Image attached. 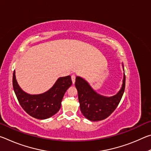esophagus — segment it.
<instances>
[{
	"label": "esophagus",
	"mask_w": 151,
	"mask_h": 151,
	"mask_svg": "<svg viewBox=\"0 0 151 151\" xmlns=\"http://www.w3.org/2000/svg\"><path fill=\"white\" fill-rule=\"evenodd\" d=\"M71 79H72V81H73V83L74 84L75 83V79H76V76L75 75H73L71 76Z\"/></svg>",
	"instance_id": "34e87169"
}]
</instances>
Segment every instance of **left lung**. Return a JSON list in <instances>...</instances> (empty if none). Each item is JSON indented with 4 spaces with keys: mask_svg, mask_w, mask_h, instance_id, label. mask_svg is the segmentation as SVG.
<instances>
[{
    "mask_svg": "<svg viewBox=\"0 0 151 151\" xmlns=\"http://www.w3.org/2000/svg\"><path fill=\"white\" fill-rule=\"evenodd\" d=\"M75 86L83 115L91 121H101L111 115L119 105L125 88V75L124 73L121 90L116 95L111 97L97 94L87 82L80 76H76Z\"/></svg>",
    "mask_w": 151,
    "mask_h": 151,
    "instance_id": "8db88e82",
    "label": "left lung"
}]
</instances>
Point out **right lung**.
Masks as SVG:
<instances>
[{
	"label": "right lung",
	"mask_w": 151,
	"mask_h": 151,
	"mask_svg": "<svg viewBox=\"0 0 151 151\" xmlns=\"http://www.w3.org/2000/svg\"><path fill=\"white\" fill-rule=\"evenodd\" d=\"M72 85L70 76L60 77L52 88L40 94H29L20 88L12 76V85L20 106L27 113L37 119L50 118L59 111L64 94Z\"/></svg>",
	"instance_id": "1"
}]
</instances>
